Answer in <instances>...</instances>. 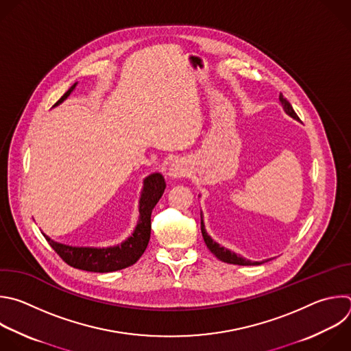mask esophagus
I'll return each mask as SVG.
<instances>
[{
  "label": "esophagus",
  "mask_w": 351,
  "mask_h": 351,
  "mask_svg": "<svg viewBox=\"0 0 351 351\" xmlns=\"http://www.w3.org/2000/svg\"><path fill=\"white\" fill-rule=\"evenodd\" d=\"M187 173V167L182 160H175L171 167L168 168L169 179H179Z\"/></svg>",
  "instance_id": "34e87169"
}]
</instances>
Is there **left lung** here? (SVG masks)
Here are the masks:
<instances>
[{"label":"left lung","instance_id":"1","mask_svg":"<svg viewBox=\"0 0 351 351\" xmlns=\"http://www.w3.org/2000/svg\"><path fill=\"white\" fill-rule=\"evenodd\" d=\"M280 104L282 106L285 114H288V115L291 117V119L299 121V117H298L296 112L293 111L291 103L282 97V93L280 95ZM199 215H201V232H202L204 241H205L206 247L209 248V251H210L219 261H221V262H224V263H230V265H239V266H256V265H262V263L270 261V259H265V261H261V262H252V261H250V259H245V258L237 255L236 252H232V251L224 248L223 245L217 244V243L208 234V232H206L205 223H204V216H202V210H201Z\"/></svg>","mask_w":351,"mask_h":351}]
</instances>
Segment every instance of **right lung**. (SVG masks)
<instances>
[{
	"instance_id": "obj_1",
	"label": "right lung",
	"mask_w": 351,
	"mask_h": 351,
	"mask_svg": "<svg viewBox=\"0 0 351 351\" xmlns=\"http://www.w3.org/2000/svg\"><path fill=\"white\" fill-rule=\"evenodd\" d=\"M78 82H74L70 89L56 101L53 107L62 104L75 89ZM165 190V180L160 172L150 173L143 179V187L139 197V217L132 231L121 244L112 247H73L47 239L55 252L71 267L92 271V273H111L132 266L139 261L147 248L152 231V212Z\"/></svg>"
}]
</instances>
